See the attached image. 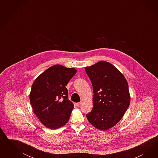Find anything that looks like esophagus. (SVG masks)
Instances as JSON below:
<instances>
[{
    "instance_id": "obj_1",
    "label": "esophagus",
    "mask_w": 158,
    "mask_h": 158,
    "mask_svg": "<svg viewBox=\"0 0 158 158\" xmlns=\"http://www.w3.org/2000/svg\"><path fill=\"white\" fill-rule=\"evenodd\" d=\"M81 102H77V103H76L75 104H76V105H77V106H79V105H81Z\"/></svg>"
}]
</instances>
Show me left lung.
Returning <instances> with one entry per match:
<instances>
[{"mask_svg": "<svg viewBox=\"0 0 158 158\" xmlns=\"http://www.w3.org/2000/svg\"><path fill=\"white\" fill-rule=\"evenodd\" d=\"M93 89V108L86 115L94 127L106 130L114 127L129 108L130 96L123 75L110 62L101 61L85 67Z\"/></svg>", "mask_w": 158, "mask_h": 158, "instance_id": "1", "label": "left lung"}]
</instances>
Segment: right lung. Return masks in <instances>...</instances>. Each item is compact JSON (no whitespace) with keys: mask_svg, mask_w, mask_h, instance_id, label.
<instances>
[{"mask_svg":"<svg viewBox=\"0 0 158 158\" xmlns=\"http://www.w3.org/2000/svg\"><path fill=\"white\" fill-rule=\"evenodd\" d=\"M77 72L73 68L54 65L37 77L32 84L31 104L38 118L48 129H57L69 119L73 104L68 99L65 86Z\"/></svg>","mask_w":158,"mask_h":158,"instance_id":"right-lung-1","label":"right lung"}]
</instances>
